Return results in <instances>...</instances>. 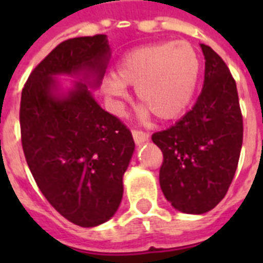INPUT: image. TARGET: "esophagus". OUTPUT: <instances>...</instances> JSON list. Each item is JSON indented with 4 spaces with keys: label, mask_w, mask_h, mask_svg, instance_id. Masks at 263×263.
<instances>
[{
    "label": "esophagus",
    "mask_w": 263,
    "mask_h": 263,
    "mask_svg": "<svg viewBox=\"0 0 263 263\" xmlns=\"http://www.w3.org/2000/svg\"><path fill=\"white\" fill-rule=\"evenodd\" d=\"M132 137H134V141L139 145V143H143L148 141L149 134L148 132L139 131V129H132Z\"/></svg>",
    "instance_id": "obj_1"
}]
</instances>
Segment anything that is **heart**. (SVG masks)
Returning a JSON list of instances; mask_svg holds the SVG:
<instances>
[{
    "instance_id": "b5f03b06",
    "label": "heart",
    "mask_w": 263,
    "mask_h": 263,
    "mask_svg": "<svg viewBox=\"0 0 263 263\" xmlns=\"http://www.w3.org/2000/svg\"><path fill=\"white\" fill-rule=\"evenodd\" d=\"M200 62L186 42H167L135 49L122 58L104 90L118 103L125 100V84L135 86L139 103L159 120H173L187 107L197 84Z\"/></svg>"
}]
</instances>
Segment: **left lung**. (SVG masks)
Segmentation results:
<instances>
[{
	"mask_svg": "<svg viewBox=\"0 0 263 263\" xmlns=\"http://www.w3.org/2000/svg\"><path fill=\"white\" fill-rule=\"evenodd\" d=\"M205 69L194 107L152 141L163 154L160 189L186 214H203L226 197L242 146V112L237 84L221 59L201 43Z\"/></svg>",
	"mask_w": 263,
	"mask_h": 263,
	"instance_id": "1",
	"label": "left lung"
}]
</instances>
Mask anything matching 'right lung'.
Returning <instances> with one entry per match:
<instances>
[{
	"label": "right lung",
	"instance_id": "1",
	"mask_svg": "<svg viewBox=\"0 0 263 263\" xmlns=\"http://www.w3.org/2000/svg\"><path fill=\"white\" fill-rule=\"evenodd\" d=\"M108 58L105 35L67 39L32 70L21 97V141L32 176L54 210L80 227L115 214L135 149L131 131L87 87L100 86ZM58 74H81L85 83L60 96Z\"/></svg>",
	"mask_w": 263,
	"mask_h": 263
}]
</instances>
